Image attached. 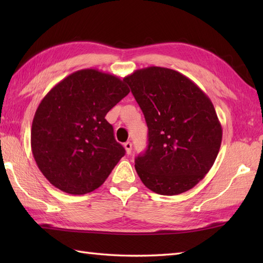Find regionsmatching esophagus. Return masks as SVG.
Returning <instances> with one entry per match:
<instances>
[{
  "label": "esophagus",
  "instance_id": "1",
  "mask_svg": "<svg viewBox=\"0 0 263 263\" xmlns=\"http://www.w3.org/2000/svg\"><path fill=\"white\" fill-rule=\"evenodd\" d=\"M124 148H125V150H126V154L130 155L131 152H132V143H131L130 141L125 142V143H124Z\"/></svg>",
  "mask_w": 263,
  "mask_h": 263
}]
</instances>
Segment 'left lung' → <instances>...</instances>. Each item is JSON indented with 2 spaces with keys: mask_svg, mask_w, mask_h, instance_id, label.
I'll return each instance as SVG.
<instances>
[{
  "mask_svg": "<svg viewBox=\"0 0 263 263\" xmlns=\"http://www.w3.org/2000/svg\"><path fill=\"white\" fill-rule=\"evenodd\" d=\"M148 126V147L136 158L142 183L163 195L197 185L219 153L222 130L209 97L175 70L149 66L125 77Z\"/></svg>",
  "mask_w": 263,
  "mask_h": 263,
  "instance_id": "1",
  "label": "left lung"
}]
</instances>
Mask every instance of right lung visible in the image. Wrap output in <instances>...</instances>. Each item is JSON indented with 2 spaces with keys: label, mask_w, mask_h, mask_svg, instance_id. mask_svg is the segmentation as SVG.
I'll use <instances>...</instances> for the list:
<instances>
[{
  "label": "right lung",
  "mask_w": 263,
  "mask_h": 263,
  "mask_svg": "<svg viewBox=\"0 0 263 263\" xmlns=\"http://www.w3.org/2000/svg\"><path fill=\"white\" fill-rule=\"evenodd\" d=\"M130 92L116 76L79 70L48 91L31 126L38 168L61 191L80 195L98 189L125 149L105 116Z\"/></svg>",
  "instance_id": "obj_1"
}]
</instances>
